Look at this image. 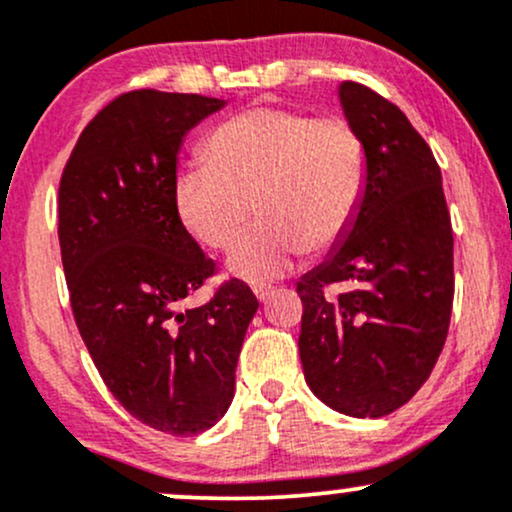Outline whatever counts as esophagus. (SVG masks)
Returning <instances> with one entry per match:
<instances>
[{"mask_svg": "<svg viewBox=\"0 0 512 512\" xmlns=\"http://www.w3.org/2000/svg\"><path fill=\"white\" fill-rule=\"evenodd\" d=\"M252 291H255V296L257 298H260V301H264V298H267L269 296V291H272V289H269V286H252Z\"/></svg>", "mask_w": 512, "mask_h": 512, "instance_id": "1", "label": "esophagus"}]
</instances>
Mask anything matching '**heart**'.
I'll list each match as a JSON object with an SVG mask.
<instances>
[{
    "mask_svg": "<svg viewBox=\"0 0 512 512\" xmlns=\"http://www.w3.org/2000/svg\"><path fill=\"white\" fill-rule=\"evenodd\" d=\"M202 154L207 166L185 168L175 180L180 221L199 243L226 252L255 204L262 221L228 269L257 286L291 272L308 250L334 248L366 192V142L344 115L260 105L221 122Z\"/></svg>",
    "mask_w": 512,
    "mask_h": 512,
    "instance_id": "1",
    "label": "heart"
}]
</instances>
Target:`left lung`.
I'll use <instances>...</instances> for the list:
<instances>
[{
  "label": "left lung",
  "instance_id": "left-lung-1",
  "mask_svg": "<svg viewBox=\"0 0 512 512\" xmlns=\"http://www.w3.org/2000/svg\"><path fill=\"white\" fill-rule=\"evenodd\" d=\"M339 101L368 151V180L349 233L298 281L305 383L327 407L378 419L407 404L448 337L452 223L431 146L373 88L342 81ZM349 283L332 297L326 289Z\"/></svg>",
  "mask_w": 512,
  "mask_h": 512
}]
</instances>
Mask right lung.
<instances>
[{
    "label": "right lung",
    "instance_id": "1",
    "mask_svg": "<svg viewBox=\"0 0 512 512\" xmlns=\"http://www.w3.org/2000/svg\"><path fill=\"white\" fill-rule=\"evenodd\" d=\"M223 101L137 88L88 122L60 180V250L69 303L103 383L134 419L207 431L231 407L257 298L223 281L199 308L182 301L216 274L182 226V137Z\"/></svg>",
    "mask_w": 512,
    "mask_h": 512
}]
</instances>
